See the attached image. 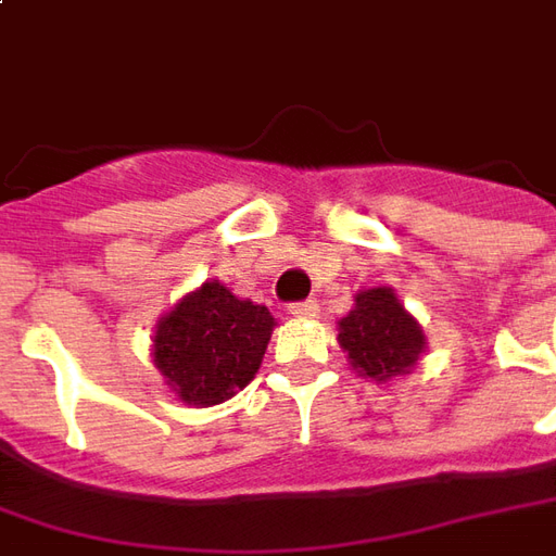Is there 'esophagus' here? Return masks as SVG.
Listing matches in <instances>:
<instances>
[{"instance_id":"34e87169","label":"esophagus","mask_w":556,"mask_h":556,"mask_svg":"<svg viewBox=\"0 0 556 556\" xmlns=\"http://www.w3.org/2000/svg\"><path fill=\"white\" fill-rule=\"evenodd\" d=\"M289 313H291V316H298V318H316L318 316V304H316V301H298V304L289 306Z\"/></svg>"}]
</instances>
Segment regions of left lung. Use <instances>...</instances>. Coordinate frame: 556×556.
<instances>
[{
    "instance_id": "obj_1",
    "label": "left lung",
    "mask_w": 556,
    "mask_h": 556,
    "mask_svg": "<svg viewBox=\"0 0 556 556\" xmlns=\"http://www.w3.org/2000/svg\"><path fill=\"white\" fill-rule=\"evenodd\" d=\"M340 349L349 355L352 370L372 382H388L409 372L425 355L427 340L394 289H364L355 294V306L340 321Z\"/></svg>"
}]
</instances>
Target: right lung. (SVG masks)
Instances as JSON below:
<instances>
[{"label":"right lung","mask_w":556,"mask_h":556,"mask_svg":"<svg viewBox=\"0 0 556 556\" xmlns=\"http://www.w3.org/2000/svg\"><path fill=\"white\" fill-rule=\"evenodd\" d=\"M274 325L267 306L240 301L211 279L159 318L156 370L189 406L225 403L255 379Z\"/></svg>","instance_id":"obj_1"}]
</instances>
